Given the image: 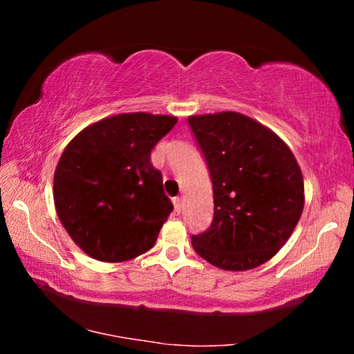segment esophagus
I'll list each match as a JSON object with an SVG mask.
<instances>
[{"instance_id": "esophagus-1", "label": "esophagus", "mask_w": 354, "mask_h": 354, "mask_svg": "<svg viewBox=\"0 0 354 354\" xmlns=\"http://www.w3.org/2000/svg\"><path fill=\"white\" fill-rule=\"evenodd\" d=\"M173 206H175V214H181V211H183V200L181 198H175V200H173Z\"/></svg>"}]
</instances>
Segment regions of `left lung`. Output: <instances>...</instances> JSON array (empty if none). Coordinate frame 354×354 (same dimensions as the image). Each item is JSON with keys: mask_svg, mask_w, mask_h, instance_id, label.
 <instances>
[{"mask_svg": "<svg viewBox=\"0 0 354 354\" xmlns=\"http://www.w3.org/2000/svg\"><path fill=\"white\" fill-rule=\"evenodd\" d=\"M187 120L214 189V220L192 236V247L221 270L259 267L284 247L301 217L304 183L295 156L278 134L243 113Z\"/></svg>", "mask_w": 354, "mask_h": 354, "instance_id": "1", "label": "left lung"}]
</instances>
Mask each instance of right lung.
<instances>
[{"label":"right lung","mask_w":354,"mask_h":354,"mask_svg":"<svg viewBox=\"0 0 354 354\" xmlns=\"http://www.w3.org/2000/svg\"><path fill=\"white\" fill-rule=\"evenodd\" d=\"M173 115L118 113L84 128L55 171L57 217L77 247L101 262H123L153 248L173 211L151 149Z\"/></svg>","instance_id":"obj_1"}]
</instances>
